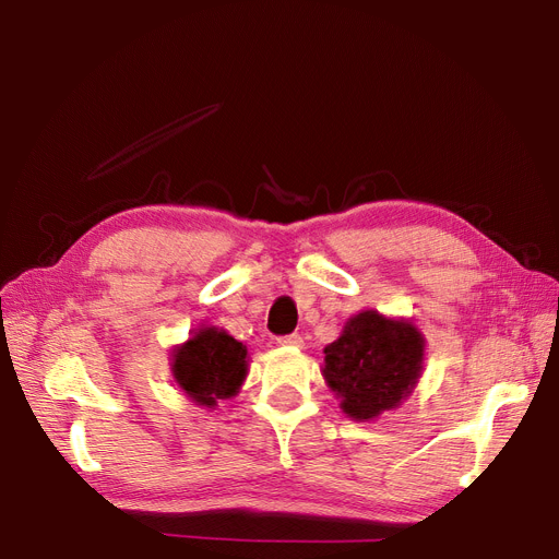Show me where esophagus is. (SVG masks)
Listing matches in <instances>:
<instances>
[{
	"mask_svg": "<svg viewBox=\"0 0 559 559\" xmlns=\"http://www.w3.org/2000/svg\"><path fill=\"white\" fill-rule=\"evenodd\" d=\"M280 345H289V347H300L302 345V335L300 333H289V335H282L277 337Z\"/></svg>",
	"mask_w": 559,
	"mask_h": 559,
	"instance_id": "obj_1",
	"label": "esophagus"
}]
</instances>
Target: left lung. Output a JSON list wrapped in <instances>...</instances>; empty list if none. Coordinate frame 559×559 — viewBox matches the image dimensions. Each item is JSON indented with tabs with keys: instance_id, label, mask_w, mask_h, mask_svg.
Masks as SVG:
<instances>
[{
	"instance_id": "left-lung-1",
	"label": "left lung",
	"mask_w": 559,
	"mask_h": 559,
	"mask_svg": "<svg viewBox=\"0 0 559 559\" xmlns=\"http://www.w3.org/2000/svg\"><path fill=\"white\" fill-rule=\"evenodd\" d=\"M324 378L354 419H373L411 394L421 370L425 341L408 321L366 310L347 321L324 349Z\"/></svg>"
}]
</instances>
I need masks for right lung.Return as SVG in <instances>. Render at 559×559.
<instances>
[{"mask_svg": "<svg viewBox=\"0 0 559 559\" xmlns=\"http://www.w3.org/2000/svg\"><path fill=\"white\" fill-rule=\"evenodd\" d=\"M247 349L226 331L202 329L175 352V378L191 399L214 405L230 399L247 376Z\"/></svg>", "mask_w": 559, "mask_h": 559, "instance_id": "right-lung-1", "label": "right lung"}]
</instances>
